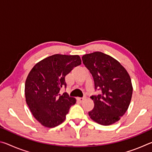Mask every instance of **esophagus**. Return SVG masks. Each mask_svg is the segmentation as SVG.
Masks as SVG:
<instances>
[{"label": "esophagus", "mask_w": 152, "mask_h": 152, "mask_svg": "<svg viewBox=\"0 0 152 152\" xmlns=\"http://www.w3.org/2000/svg\"><path fill=\"white\" fill-rule=\"evenodd\" d=\"M78 101L80 102V103H82L84 102V100H85V98H78Z\"/></svg>", "instance_id": "obj_1"}]
</instances>
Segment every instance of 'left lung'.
<instances>
[{
  "mask_svg": "<svg viewBox=\"0 0 152 152\" xmlns=\"http://www.w3.org/2000/svg\"><path fill=\"white\" fill-rule=\"evenodd\" d=\"M82 59L93 77L95 90L102 91L91 96L94 106L88 115L100 125H112L129 106L133 93L129 74L117 60L101 51L85 54Z\"/></svg>",
  "mask_w": 152,
  "mask_h": 152,
  "instance_id": "obj_1",
  "label": "left lung"
}]
</instances>
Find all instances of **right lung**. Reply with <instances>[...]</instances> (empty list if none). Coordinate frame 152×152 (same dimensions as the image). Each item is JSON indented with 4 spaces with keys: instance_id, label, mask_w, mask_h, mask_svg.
<instances>
[{
    "instance_id": "right-lung-1",
    "label": "right lung",
    "mask_w": 152,
    "mask_h": 152,
    "mask_svg": "<svg viewBox=\"0 0 152 152\" xmlns=\"http://www.w3.org/2000/svg\"><path fill=\"white\" fill-rule=\"evenodd\" d=\"M78 55L55 54L37 62L31 70L25 85L27 104L31 112L43 126L53 128L62 123L70 107L76 100L65 92V76L81 64Z\"/></svg>"
}]
</instances>
